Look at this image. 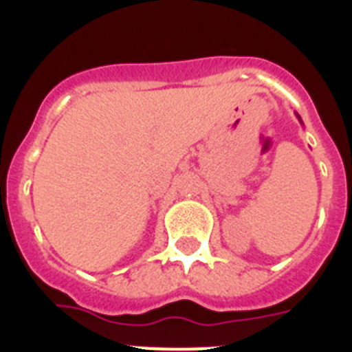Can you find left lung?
<instances>
[{
    "label": "left lung",
    "mask_w": 352,
    "mask_h": 352,
    "mask_svg": "<svg viewBox=\"0 0 352 352\" xmlns=\"http://www.w3.org/2000/svg\"><path fill=\"white\" fill-rule=\"evenodd\" d=\"M298 118H300V116H298ZM300 121H301V120H300Z\"/></svg>",
    "instance_id": "8db88e82"
}]
</instances>
